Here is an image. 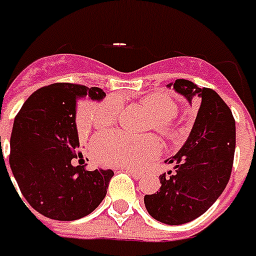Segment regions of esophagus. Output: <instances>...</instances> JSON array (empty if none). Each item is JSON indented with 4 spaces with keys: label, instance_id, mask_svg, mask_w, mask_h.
I'll return each mask as SVG.
<instances>
[{
    "label": "esophagus",
    "instance_id": "obj_1",
    "mask_svg": "<svg viewBox=\"0 0 256 256\" xmlns=\"http://www.w3.org/2000/svg\"><path fill=\"white\" fill-rule=\"evenodd\" d=\"M122 170L128 172L130 176H134V178H138V177H141V176H142V173H141V172L134 170V169H130V168H122Z\"/></svg>",
    "mask_w": 256,
    "mask_h": 256
}]
</instances>
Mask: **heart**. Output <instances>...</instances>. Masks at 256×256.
<instances>
[{"label": "heart", "instance_id": "heart-1", "mask_svg": "<svg viewBox=\"0 0 256 256\" xmlns=\"http://www.w3.org/2000/svg\"><path fill=\"white\" fill-rule=\"evenodd\" d=\"M142 107L153 116L152 126L164 134H172L170 118L176 104L169 96L156 92L141 100ZM122 103L118 98H108L96 108L94 122L99 128H108L118 122ZM92 153L98 161L124 168H141L160 153V142L154 136H130L122 132L98 134L92 140Z\"/></svg>", "mask_w": 256, "mask_h": 256}]
</instances>
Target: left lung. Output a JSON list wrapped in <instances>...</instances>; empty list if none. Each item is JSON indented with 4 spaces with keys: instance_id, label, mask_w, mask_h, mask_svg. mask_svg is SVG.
<instances>
[{
    "instance_id": "left-lung-1",
    "label": "left lung",
    "mask_w": 256,
    "mask_h": 256,
    "mask_svg": "<svg viewBox=\"0 0 256 256\" xmlns=\"http://www.w3.org/2000/svg\"><path fill=\"white\" fill-rule=\"evenodd\" d=\"M168 87L190 104L196 100L200 107L184 146L165 160L173 164V170L160 176V190L145 196L144 204L158 222L182 224L202 216L228 185L234 161L235 120L214 90L200 88L186 79Z\"/></svg>"
}]
</instances>
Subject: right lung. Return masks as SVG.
<instances>
[{
    "label": "right lung",
    "instance_id": "1",
    "mask_svg": "<svg viewBox=\"0 0 256 256\" xmlns=\"http://www.w3.org/2000/svg\"><path fill=\"white\" fill-rule=\"evenodd\" d=\"M104 96L99 87L54 83L32 94L14 118L10 168L24 200L47 218H83L107 194L111 169L87 170L84 165H74L82 156L75 122L78 103Z\"/></svg>",
    "mask_w": 256,
    "mask_h": 256
}]
</instances>
